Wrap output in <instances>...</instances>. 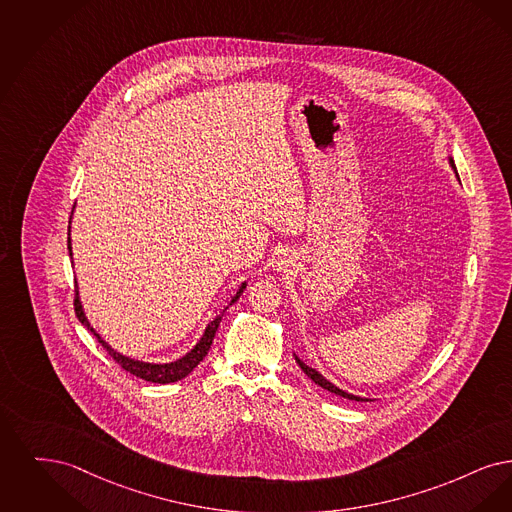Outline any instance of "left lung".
Returning <instances> with one entry per match:
<instances>
[{
  "mask_svg": "<svg viewBox=\"0 0 512 512\" xmlns=\"http://www.w3.org/2000/svg\"><path fill=\"white\" fill-rule=\"evenodd\" d=\"M447 160H449V166H451V170L455 172V178L459 181V174H457V168H455V162H453V156H447ZM294 359H296V363L300 365V369L306 373V377L312 378L313 382L317 384V386H321V388H325V390H329V392H333L336 396H340V398H346V400H354V401H373L369 400V398H363V396H356V394H350V392H346V390H342V388H338V386H334L331 380H327V378L323 377L317 369H313L310 365H306L300 357L294 354Z\"/></svg>",
  "mask_w": 512,
  "mask_h": 512,
  "instance_id": "left-lung-1",
  "label": "left lung"
}]
</instances>
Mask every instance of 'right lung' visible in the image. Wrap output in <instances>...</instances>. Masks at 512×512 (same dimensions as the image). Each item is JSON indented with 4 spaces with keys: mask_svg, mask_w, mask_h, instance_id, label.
<instances>
[{
    "mask_svg": "<svg viewBox=\"0 0 512 512\" xmlns=\"http://www.w3.org/2000/svg\"><path fill=\"white\" fill-rule=\"evenodd\" d=\"M72 214H74V208H72ZM70 222H72V216H70ZM68 254H70V258H72V245H70V223H68ZM245 289L246 281H243V283L239 285L237 292L231 296L229 304H227V306L223 308L222 312H220V315H216L212 321H208V325L204 327V331L200 334L197 344H195L187 354H183V356L179 357V359H174V361H168V363H151V361H141V359L124 356V354L116 352V350L112 348L111 344H109L107 340H103V338H101V334L97 333V331L93 329V325L89 323L88 315L84 312V306H82V300H80L78 283H76V300H74V310H76V315H78L80 323H82L88 331H91V333L97 336V340H99V342L109 350V354L118 361V365H122V369H124V371L132 373L135 377L143 378V380H147V382H155V384H170V382H176V380H181V378L187 377V375H189V373L199 365L200 361L206 357L208 350H210V346H212V340H214V336H216V331H218V327H220V321H222L223 313H225V310H227L233 302H237V300H239V296L243 294V290Z\"/></svg>",
    "mask_w": 512,
    "mask_h": 512,
    "instance_id": "add662e5",
    "label": "right lung"
}]
</instances>
